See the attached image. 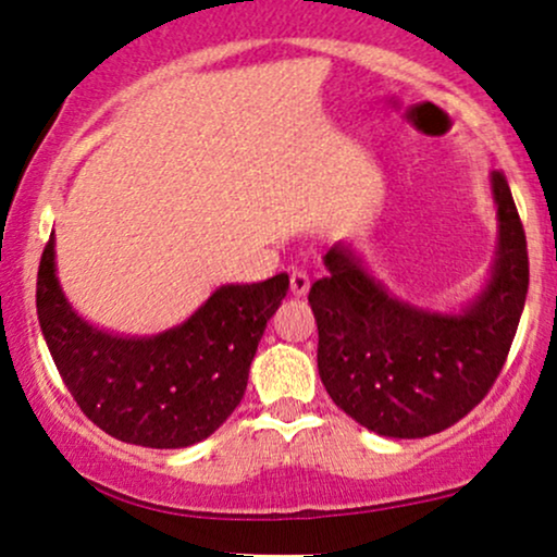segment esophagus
Returning a JSON list of instances; mask_svg holds the SVG:
<instances>
[{"label":"esophagus","mask_w":557,"mask_h":557,"mask_svg":"<svg viewBox=\"0 0 557 557\" xmlns=\"http://www.w3.org/2000/svg\"><path fill=\"white\" fill-rule=\"evenodd\" d=\"M309 285H311V280L304 270H293L290 272V290L296 293V296H304V293L309 290Z\"/></svg>","instance_id":"obj_1"}]
</instances>
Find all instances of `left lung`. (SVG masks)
Returning <instances> with one entry per match:
<instances>
[{
  "label": "left lung",
  "instance_id": "obj_1",
  "mask_svg": "<svg viewBox=\"0 0 557 557\" xmlns=\"http://www.w3.org/2000/svg\"><path fill=\"white\" fill-rule=\"evenodd\" d=\"M500 243L487 287L461 314L393 298L350 248H330L327 277L309 290L317 367L330 398L385 437H430L456 424L495 385L529 290L521 216L503 172H492Z\"/></svg>",
  "mask_w": 557,
  "mask_h": 557
}]
</instances>
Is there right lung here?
Segmentation results:
<instances>
[{
  "label": "right lung",
  "instance_id": "obj_1",
  "mask_svg": "<svg viewBox=\"0 0 557 557\" xmlns=\"http://www.w3.org/2000/svg\"><path fill=\"white\" fill-rule=\"evenodd\" d=\"M287 274L222 285L183 324L151 337L96 330L67 304L54 270V233L41 253L36 311L62 382L99 430L131 445L188 447L207 440L246 393Z\"/></svg>",
  "mask_w": 557,
  "mask_h": 557
}]
</instances>
